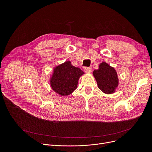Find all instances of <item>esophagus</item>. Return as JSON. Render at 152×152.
I'll list each match as a JSON object with an SVG mask.
<instances>
[{
  "instance_id": "obj_1",
  "label": "esophagus",
  "mask_w": 152,
  "mask_h": 152,
  "mask_svg": "<svg viewBox=\"0 0 152 152\" xmlns=\"http://www.w3.org/2000/svg\"><path fill=\"white\" fill-rule=\"evenodd\" d=\"M92 71V68L90 67H85L84 68V71L86 73H91Z\"/></svg>"
}]
</instances>
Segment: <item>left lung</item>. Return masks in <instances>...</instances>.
Returning <instances> with one entry per match:
<instances>
[{"instance_id":"left-lung-1","label":"left lung","mask_w":152,"mask_h":152,"mask_svg":"<svg viewBox=\"0 0 152 152\" xmlns=\"http://www.w3.org/2000/svg\"><path fill=\"white\" fill-rule=\"evenodd\" d=\"M96 79L98 87L105 94H111L115 92L118 85V78L116 70L105 62L100 64L98 69L93 72Z\"/></svg>"}]
</instances>
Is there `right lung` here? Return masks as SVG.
Returning <instances> with one entry per match:
<instances>
[{"label":"right lung","instance_id":"obj_1","mask_svg":"<svg viewBox=\"0 0 152 152\" xmlns=\"http://www.w3.org/2000/svg\"><path fill=\"white\" fill-rule=\"evenodd\" d=\"M83 74L80 68L73 66L69 61H66L54 69L50 86L55 92L65 96L77 88L78 79Z\"/></svg>","mask_w":152,"mask_h":152}]
</instances>
